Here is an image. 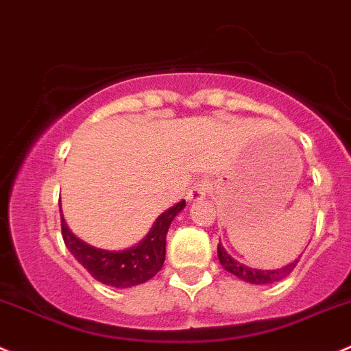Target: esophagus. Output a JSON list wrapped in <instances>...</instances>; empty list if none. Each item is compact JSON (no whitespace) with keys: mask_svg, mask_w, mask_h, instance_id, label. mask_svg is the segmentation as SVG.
Wrapping results in <instances>:
<instances>
[{"mask_svg":"<svg viewBox=\"0 0 351 351\" xmlns=\"http://www.w3.org/2000/svg\"><path fill=\"white\" fill-rule=\"evenodd\" d=\"M207 189H209V185H207L206 180H199V182H195L189 189V193H186V199H189L190 202H195V200H202L204 197H206Z\"/></svg>","mask_w":351,"mask_h":351,"instance_id":"esophagus-1","label":"esophagus"}]
</instances>
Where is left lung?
<instances>
[{
  "mask_svg": "<svg viewBox=\"0 0 351 351\" xmlns=\"http://www.w3.org/2000/svg\"><path fill=\"white\" fill-rule=\"evenodd\" d=\"M217 257H219L221 266H223L228 273L234 274L237 278H240V280L247 281V283H252V285H269V283H276V281H281L295 269V266H297V262H298V261L290 262L288 266L280 267V269H273V271L252 269V267L245 266V264H240V262L234 261L231 255H228V252L224 250L221 243H217Z\"/></svg>",
  "mask_w": 351,
  "mask_h": 351,
  "instance_id": "left-lung-1",
  "label": "left lung"
}]
</instances>
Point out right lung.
I'll use <instances>...</instances> for the list:
<instances>
[{"mask_svg":"<svg viewBox=\"0 0 351 351\" xmlns=\"http://www.w3.org/2000/svg\"><path fill=\"white\" fill-rule=\"evenodd\" d=\"M183 207L185 200L162 213L156 219L147 237L128 250L108 252L84 243L68 230L63 216H61V234L71 255L89 271L94 280L114 288L135 287L154 278L162 267L166 255V233L171 221Z\"/></svg>","mask_w":351,"mask_h":351,"instance_id":"add662e5","label":"right lung"}]
</instances>
